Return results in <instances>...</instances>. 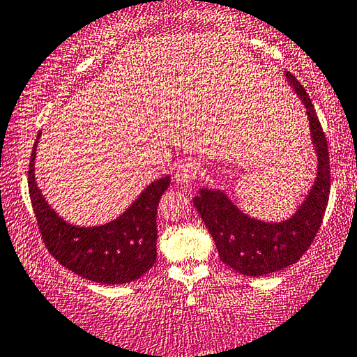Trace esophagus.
Returning a JSON list of instances; mask_svg holds the SVG:
<instances>
[{
	"instance_id": "1",
	"label": "esophagus",
	"mask_w": 357,
	"mask_h": 357,
	"mask_svg": "<svg viewBox=\"0 0 357 357\" xmlns=\"http://www.w3.org/2000/svg\"><path fill=\"white\" fill-rule=\"evenodd\" d=\"M199 164L196 162H183L177 167V171L174 174V180L178 185H190L199 174Z\"/></svg>"
}]
</instances>
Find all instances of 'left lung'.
<instances>
[{"mask_svg":"<svg viewBox=\"0 0 357 357\" xmlns=\"http://www.w3.org/2000/svg\"><path fill=\"white\" fill-rule=\"evenodd\" d=\"M286 78L306 108L311 144L317 156L316 178L298 209L287 220L263 222L241 211L223 190L201 188L193 197L195 207L215 241L220 260L244 276H266L298 261L321 227L331 193L326 134L303 86L289 71Z\"/></svg>","mask_w":357,"mask_h":357,"instance_id":"1","label":"left lung"}]
</instances>
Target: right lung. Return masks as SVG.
Returning a JSON list of instances; mask_svg holds the SVG:
<instances>
[{"instance_id":"1","label":"right lung","mask_w":357,"mask_h":357,"mask_svg":"<svg viewBox=\"0 0 357 357\" xmlns=\"http://www.w3.org/2000/svg\"><path fill=\"white\" fill-rule=\"evenodd\" d=\"M29 167V191L38 227L47 250L60 265L100 284H128L156 263V212L171 183L166 175L150 183L114 220L98 227H78L63 220L43 196L35 177L36 146Z\"/></svg>"}]
</instances>
